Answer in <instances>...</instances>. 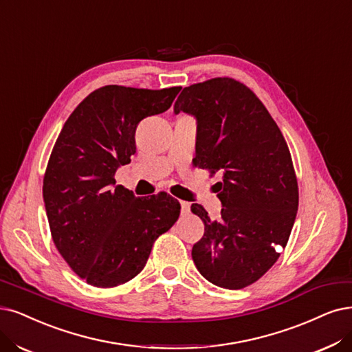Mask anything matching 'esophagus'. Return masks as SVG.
<instances>
[{"label": "esophagus", "instance_id": "1", "mask_svg": "<svg viewBox=\"0 0 352 352\" xmlns=\"http://www.w3.org/2000/svg\"><path fill=\"white\" fill-rule=\"evenodd\" d=\"M181 204V212H183L184 214H188L190 213V203L188 201H179Z\"/></svg>", "mask_w": 352, "mask_h": 352}]
</instances>
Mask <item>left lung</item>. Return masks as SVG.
Masks as SVG:
<instances>
[{
    "mask_svg": "<svg viewBox=\"0 0 352 352\" xmlns=\"http://www.w3.org/2000/svg\"><path fill=\"white\" fill-rule=\"evenodd\" d=\"M174 111L196 116V165L223 174L222 219L191 206L204 223L192 261L214 285L243 289L274 265L294 223L298 186L287 142L254 91L229 76L186 87Z\"/></svg>",
    "mask_w": 352,
    "mask_h": 352,
    "instance_id": "obj_1",
    "label": "left lung"
}]
</instances>
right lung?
<instances>
[{
    "mask_svg": "<svg viewBox=\"0 0 352 352\" xmlns=\"http://www.w3.org/2000/svg\"><path fill=\"white\" fill-rule=\"evenodd\" d=\"M181 87L106 85L87 96L65 122L43 177L52 239L75 274L110 289L136 277L152 245L179 216L165 191L135 197L114 174L136 152L140 120L166 111Z\"/></svg>",
    "mask_w": 352,
    "mask_h": 352,
    "instance_id": "add662e5",
    "label": "right lung"
}]
</instances>
